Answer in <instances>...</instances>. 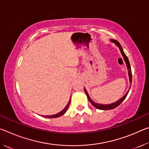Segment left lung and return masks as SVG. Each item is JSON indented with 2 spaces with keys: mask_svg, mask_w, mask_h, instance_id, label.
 <instances>
[{
  "mask_svg": "<svg viewBox=\"0 0 149 149\" xmlns=\"http://www.w3.org/2000/svg\"><path fill=\"white\" fill-rule=\"evenodd\" d=\"M111 41H112V42H114V43H115L118 47V48H119L121 53H122V56L123 57V59H124V60L125 61L126 65H127V70H128V75H129V77H130V81L131 84H132V70H131V66H130L129 60H128L127 56H126L125 54L124 53V52H123L122 47V46H121V45L120 44V42L117 41H116V40H114V39H111ZM84 89H85V93L87 95V99H88V100H89V101L91 103V104L93 106H94L95 108H98V109H100V110H112V109H114V108L118 107V106H119L121 104V103H122L123 101V100H124V99H125L126 97H127L128 93H129V91H128L125 93V95L123 96L122 98H121L120 99L118 100V101H116V102H115L114 103H112V104H97V103H96L94 101H93L92 99L90 98L89 94H88V93L87 92L86 89H85V88H84Z\"/></svg>",
  "mask_w": 149,
  "mask_h": 149,
  "instance_id": "obj_1",
  "label": "left lung"
}]
</instances>
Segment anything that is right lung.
Masks as SVG:
<instances>
[{"label":"right lung","instance_id":"add662e5","mask_svg":"<svg viewBox=\"0 0 149 149\" xmlns=\"http://www.w3.org/2000/svg\"><path fill=\"white\" fill-rule=\"evenodd\" d=\"M70 101H71V98H70V99L69 100L68 103V104L66 105V107H65L64 109H63L61 112H60L59 113H58V114H54V115H51V116H44V117L45 118H58L59 116H62L63 114H64V113L66 112V110L68 109V108L69 105L70 104Z\"/></svg>","mask_w":149,"mask_h":149}]
</instances>
